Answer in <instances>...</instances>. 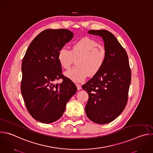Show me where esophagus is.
Instances as JSON below:
<instances>
[{
  "instance_id": "obj_1",
  "label": "esophagus",
  "mask_w": 153,
  "mask_h": 153,
  "mask_svg": "<svg viewBox=\"0 0 153 153\" xmlns=\"http://www.w3.org/2000/svg\"><path fill=\"white\" fill-rule=\"evenodd\" d=\"M76 86L78 90H80L82 89V86L80 84H76Z\"/></svg>"
}]
</instances>
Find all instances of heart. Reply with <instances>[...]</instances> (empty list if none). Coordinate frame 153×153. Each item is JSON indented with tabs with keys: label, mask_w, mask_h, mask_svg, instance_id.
Here are the masks:
<instances>
[{
	"label": "heart",
	"mask_w": 153,
	"mask_h": 153,
	"mask_svg": "<svg viewBox=\"0 0 153 153\" xmlns=\"http://www.w3.org/2000/svg\"><path fill=\"white\" fill-rule=\"evenodd\" d=\"M107 56L106 48L92 38L85 37L74 42L71 50L61 48L58 53V60L62 68L69 69L74 59L77 66L65 73V75L76 82L85 80L90 74H97L103 68Z\"/></svg>",
	"instance_id": "b5f03b06"
}]
</instances>
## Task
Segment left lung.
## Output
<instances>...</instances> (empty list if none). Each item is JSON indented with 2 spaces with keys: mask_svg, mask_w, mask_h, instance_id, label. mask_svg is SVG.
Listing matches in <instances>:
<instances>
[{
  "mask_svg": "<svg viewBox=\"0 0 153 153\" xmlns=\"http://www.w3.org/2000/svg\"><path fill=\"white\" fill-rule=\"evenodd\" d=\"M88 33L102 37L107 56L101 70L82 86L89 95L85 112L92 121L105 124L116 119L126 106L131 69L126 50L111 32L91 30Z\"/></svg>",
  "mask_w": 153,
  "mask_h": 153,
  "instance_id": "1",
  "label": "left lung"
}]
</instances>
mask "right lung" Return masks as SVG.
Returning a JSON list of instances; mask_svg holds the SVG:
<instances>
[{
  "instance_id": "1",
  "label": "right lung",
  "mask_w": 153,
  "mask_h": 153,
  "mask_svg": "<svg viewBox=\"0 0 153 153\" xmlns=\"http://www.w3.org/2000/svg\"><path fill=\"white\" fill-rule=\"evenodd\" d=\"M73 37L65 29H45L31 42L22 64L21 92L26 109L36 121L51 123L63 115L76 92L75 84L62 74L58 51ZM61 78L63 82L54 84Z\"/></svg>"
}]
</instances>
